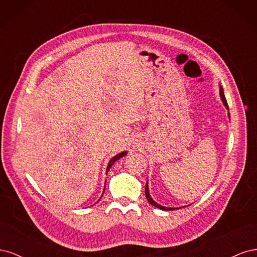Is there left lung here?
I'll use <instances>...</instances> for the list:
<instances>
[{"label":"left lung","mask_w":257,"mask_h":257,"mask_svg":"<svg viewBox=\"0 0 257 257\" xmlns=\"http://www.w3.org/2000/svg\"><path fill=\"white\" fill-rule=\"evenodd\" d=\"M220 95H221V98H222V102H223L224 106L226 107L227 109H228V105H227V102H226V98H225V95H224V92H223V88H222V87H220ZM228 116H229V114H228ZM145 194H146V197H147L148 201H149V203H150L152 206H154V207H157V208L162 209V210H166V211H168V210H176V209H178V208H168V207H164V206L159 205L158 203H155V201L151 198L150 194H149V189H148V182H147L146 188H145Z\"/></svg>","instance_id":"8db88e82"}]
</instances>
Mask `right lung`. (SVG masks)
Listing matches in <instances>:
<instances>
[{"mask_svg": "<svg viewBox=\"0 0 257 257\" xmlns=\"http://www.w3.org/2000/svg\"><path fill=\"white\" fill-rule=\"evenodd\" d=\"M125 155H126V151H124V152H121V153H119V154L114 155V157L109 161V163H108V166H107L106 172L108 173V170L110 169V167L113 165V163H114L115 161H118V160H119V159H121L122 157H125Z\"/></svg>", "mask_w": 257, "mask_h": 257, "instance_id": "right-lung-1", "label": "right lung"}]
</instances>
